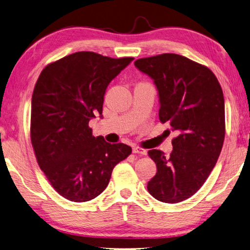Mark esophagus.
I'll return each mask as SVG.
<instances>
[{
	"instance_id": "1",
	"label": "esophagus",
	"mask_w": 250,
	"mask_h": 250,
	"mask_svg": "<svg viewBox=\"0 0 250 250\" xmlns=\"http://www.w3.org/2000/svg\"><path fill=\"white\" fill-rule=\"evenodd\" d=\"M133 152L134 153H138L140 155H145L146 153H147V151H146L145 149L139 148V147H133Z\"/></svg>"
}]
</instances>
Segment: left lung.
<instances>
[{
  "label": "left lung",
  "mask_w": 250,
  "mask_h": 250,
  "mask_svg": "<svg viewBox=\"0 0 250 250\" xmlns=\"http://www.w3.org/2000/svg\"><path fill=\"white\" fill-rule=\"evenodd\" d=\"M135 66L157 88L160 121L177 133L169 157L158 149L148 151L157 164L148 191L159 201L176 204L204 185L218 161L225 135L222 88L208 67L178 54L139 59Z\"/></svg>",
  "instance_id": "left-lung-1"
}]
</instances>
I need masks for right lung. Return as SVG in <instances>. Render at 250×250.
<instances>
[{
  "label": "right lung",
  "mask_w": 250,
  "mask_h": 250,
  "mask_svg": "<svg viewBox=\"0 0 250 250\" xmlns=\"http://www.w3.org/2000/svg\"><path fill=\"white\" fill-rule=\"evenodd\" d=\"M133 60L76 52L49 64L38 78L31 99V144L40 168L64 198H96L114 167L131 152L125 144L92 136L89 121L102 114L107 86Z\"/></svg>",
  "instance_id": "add662e5"
}]
</instances>
